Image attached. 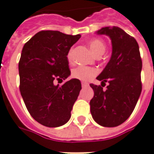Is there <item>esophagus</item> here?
<instances>
[{
    "label": "esophagus",
    "instance_id": "obj_1",
    "mask_svg": "<svg viewBox=\"0 0 154 154\" xmlns=\"http://www.w3.org/2000/svg\"><path fill=\"white\" fill-rule=\"evenodd\" d=\"M82 88H84V87H88V83H87V82H82Z\"/></svg>",
    "mask_w": 154,
    "mask_h": 154
}]
</instances>
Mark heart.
Instances as JSON below:
<instances>
[{
  "label": "heart",
  "mask_w": 154,
  "mask_h": 154,
  "mask_svg": "<svg viewBox=\"0 0 154 154\" xmlns=\"http://www.w3.org/2000/svg\"><path fill=\"white\" fill-rule=\"evenodd\" d=\"M88 45L92 52L97 57L102 56L106 51V44L103 40L100 38H93L90 40ZM66 57H67V60L70 62H72V49H70L68 51ZM96 74H97V70L83 66H77L76 68H74L72 72V77L81 81H89L90 79H92Z\"/></svg>",
  "instance_id": "heart-1"
}]
</instances>
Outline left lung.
<instances>
[{"label": "left lung", "mask_w": 154, "mask_h": 154, "mask_svg": "<svg viewBox=\"0 0 154 154\" xmlns=\"http://www.w3.org/2000/svg\"><path fill=\"white\" fill-rule=\"evenodd\" d=\"M97 34L111 38L110 61L97 79L102 86L91 83L94 96L90 101L92 118L103 127H117L129 118L142 92V59L134 37L118 26L100 29ZM105 82H108L106 90Z\"/></svg>", "instance_id": "left-lung-1"}]
</instances>
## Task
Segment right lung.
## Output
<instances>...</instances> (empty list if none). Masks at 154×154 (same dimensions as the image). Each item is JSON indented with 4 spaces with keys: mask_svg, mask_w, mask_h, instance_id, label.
I'll use <instances>...</instances> for the list:
<instances>
[{
    "mask_svg": "<svg viewBox=\"0 0 154 154\" xmlns=\"http://www.w3.org/2000/svg\"><path fill=\"white\" fill-rule=\"evenodd\" d=\"M81 35L41 31L25 44L19 61L20 92L29 113L49 128L64 125L79 95L82 85L73 78L62 86L55 81L69 77L67 52Z\"/></svg>",
    "mask_w": 154,
    "mask_h": 154,
    "instance_id": "right-lung-1",
    "label": "right lung"
}]
</instances>
